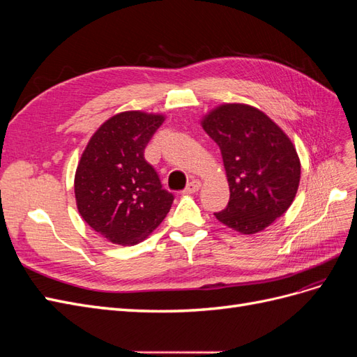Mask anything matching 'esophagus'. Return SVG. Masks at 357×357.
Here are the masks:
<instances>
[{"mask_svg": "<svg viewBox=\"0 0 357 357\" xmlns=\"http://www.w3.org/2000/svg\"><path fill=\"white\" fill-rule=\"evenodd\" d=\"M199 189H201V181H199V180H192V181L188 183L186 189L183 190V192H185V193H195V192H198Z\"/></svg>", "mask_w": 357, "mask_h": 357, "instance_id": "34e87169", "label": "esophagus"}]
</instances>
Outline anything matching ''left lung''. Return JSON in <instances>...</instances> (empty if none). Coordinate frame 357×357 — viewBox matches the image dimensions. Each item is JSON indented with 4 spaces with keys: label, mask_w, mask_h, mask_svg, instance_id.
<instances>
[{
    "label": "left lung",
    "mask_w": 357,
    "mask_h": 357,
    "mask_svg": "<svg viewBox=\"0 0 357 357\" xmlns=\"http://www.w3.org/2000/svg\"><path fill=\"white\" fill-rule=\"evenodd\" d=\"M218 143L229 183V202L215 219L244 235L264 231L294 202L301 162L290 138L264 112L222 104L201 121Z\"/></svg>",
    "instance_id": "obj_1"
}]
</instances>
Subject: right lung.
Segmentation results:
<instances>
[{
	"label": "right lung",
	"instance_id": "1",
	"mask_svg": "<svg viewBox=\"0 0 357 357\" xmlns=\"http://www.w3.org/2000/svg\"><path fill=\"white\" fill-rule=\"evenodd\" d=\"M164 121V114L144 112L114 114L96 129L80 158L74 177L79 213L113 244L146 240L174 201L144 159L147 143Z\"/></svg>",
	"mask_w": 357,
	"mask_h": 357
}]
</instances>
